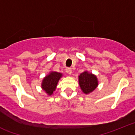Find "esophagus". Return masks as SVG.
Returning a JSON list of instances; mask_svg holds the SVG:
<instances>
[{"label":"esophagus","mask_w":135,"mask_h":135,"mask_svg":"<svg viewBox=\"0 0 135 135\" xmlns=\"http://www.w3.org/2000/svg\"><path fill=\"white\" fill-rule=\"evenodd\" d=\"M66 71L69 75H71V73H72V69H71V68H67V69H66Z\"/></svg>","instance_id":"34e87169"}]
</instances>
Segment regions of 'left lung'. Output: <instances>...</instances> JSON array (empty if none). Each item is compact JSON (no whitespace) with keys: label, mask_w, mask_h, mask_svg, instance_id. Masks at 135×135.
I'll return each mask as SVG.
<instances>
[{"label":"left lung","mask_w":135,"mask_h":135,"mask_svg":"<svg viewBox=\"0 0 135 135\" xmlns=\"http://www.w3.org/2000/svg\"><path fill=\"white\" fill-rule=\"evenodd\" d=\"M79 84L83 92L88 94L97 88L98 81L97 76L88 71H84L79 75Z\"/></svg>","instance_id":"obj_1"}]
</instances>
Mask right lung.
Wrapping results in <instances>:
<instances>
[{
    "label": "right lung",
    "instance_id": "right-lung-1",
    "mask_svg": "<svg viewBox=\"0 0 135 135\" xmlns=\"http://www.w3.org/2000/svg\"><path fill=\"white\" fill-rule=\"evenodd\" d=\"M62 76V74L60 73L51 71L46 77L43 78L41 88L48 95L51 96V94H53Z\"/></svg>",
    "mask_w": 135,
    "mask_h": 135
}]
</instances>
